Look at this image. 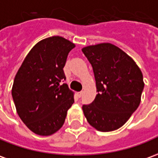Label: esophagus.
<instances>
[{
    "mask_svg": "<svg viewBox=\"0 0 158 158\" xmlns=\"http://www.w3.org/2000/svg\"><path fill=\"white\" fill-rule=\"evenodd\" d=\"M82 94H83V92H82V91H80V92H78V93H77V95H78V97H81Z\"/></svg>",
    "mask_w": 158,
    "mask_h": 158,
    "instance_id": "1",
    "label": "esophagus"
}]
</instances>
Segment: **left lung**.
Segmentation results:
<instances>
[{"label": "left lung", "instance_id": "obj_1", "mask_svg": "<svg viewBox=\"0 0 158 158\" xmlns=\"http://www.w3.org/2000/svg\"><path fill=\"white\" fill-rule=\"evenodd\" d=\"M83 54L93 68L98 94L83 105L88 122L100 131L121 127L139 107L144 83L133 59L109 43L84 47Z\"/></svg>", "mask_w": 158, "mask_h": 158}]
</instances>
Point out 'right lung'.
Segmentation results:
<instances>
[{
    "instance_id": "right-lung-1",
    "label": "right lung",
    "mask_w": 158,
    "mask_h": 158,
    "mask_svg": "<svg viewBox=\"0 0 158 158\" xmlns=\"http://www.w3.org/2000/svg\"><path fill=\"white\" fill-rule=\"evenodd\" d=\"M75 44L53 36L36 44L16 74L12 96L19 118L31 131L49 136L63 127L74 103L64 67Z\"/></svg>"
}]
</instances>
